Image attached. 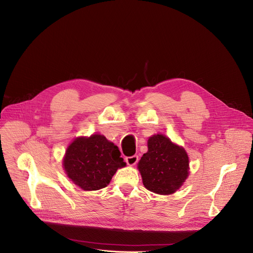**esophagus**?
I'll return each mask as SVG.
<instances>
[{"instance_id":"1","label":"esophagus","mask_w":253,"mask_h":253,"mask_svg":"<svg viewBox=\"0 0 253 253\" xmlns=\"http://www.w3.org/2000/svg\"><path fill=\"white\" fill-rule=\"evenodd\" d=\"M139 161V157L137 156V155H132V156H129V157H126V162L127 165L129 166H133L137 164V162Z\"/></svg>"}]
</instances>
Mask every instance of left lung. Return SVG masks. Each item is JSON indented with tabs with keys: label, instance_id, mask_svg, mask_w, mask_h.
Wrapping results in <instances>:
<instances>
[{
	"label": "left lung",
	"instance_id": "1",
	"mask_svg": "<svg viewBox=\"0 0 253 253\" xmlns=\"http://www.w3.org/2000/svg\"><path fill=\"white\" fill-rule=\"evenodd\" d=\"M138 168L145 187L155 193L175 192L188 176V156L185 150L173 144L163 134H155L148 141V152Z\"/></svg>",
	"mask_w": 253,
	"mask_h": 253
}]
</instances>
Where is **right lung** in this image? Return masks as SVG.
I'll return each mask as SVG.
<instances>
[{"label":"right lung","mask_w":253,"mask_h":253,"mask_svg":"<svg viewBox=\"0 0 253 253\" xmlns=\"http://www.w3.org/2000/svg\"><path fill=\"white\" fill-rule=\"evenodd\" d=\"M122 153L104 135L78 138L67 149L64 168L68 177L84 190H98L109 184L126 162Z\"/></svg>","instance_id":"add662e5"}]
</instances>
